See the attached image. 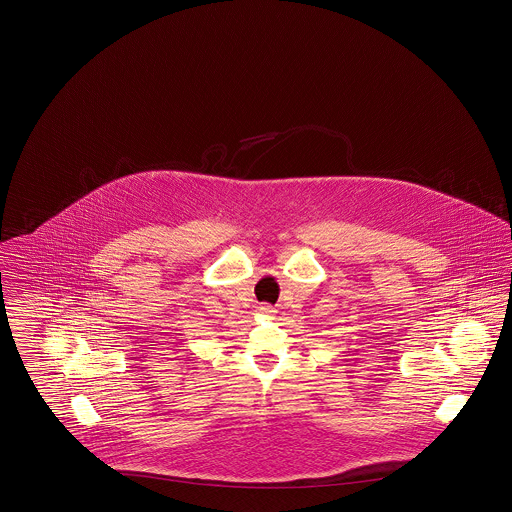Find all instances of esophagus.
Listing matches in <instances>:
<instances>
[{"instance_id":"1","label":"esophagus","mask_w":512,"mask_h":512,"mask_svg":"<svg viewBox=\"0 0 512 512\" xmlns=\"http://www.w3.org/2000/svg\"><path fill=\"white\" fill-rule=\"evenodd\" d=\"M259 312H261L263 316H272L276 310L272 307H268V305H261V307H259Z\"/></svg>"}]
</instances>
